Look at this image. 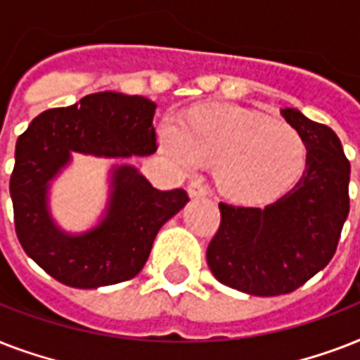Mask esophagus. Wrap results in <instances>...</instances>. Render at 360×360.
Instances as JSON below:
<instances>
[{"label":"esophagus","instance_id":"1","mask_svg":"<svg viewBox=\"0 0 360 360\" xmlns=\"http://www.w3.org/2000/svg\"><path fill=\"white\" fill-rule=\"evenodd\" d=\"M207 194H209L207 186L203 185L202 181H191V185H188V196L203 198V196H207Z\"/></svg>","mask_w":360,"mask_h":360}]
</instances>
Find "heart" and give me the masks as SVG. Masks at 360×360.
I'll return each mask as SVG.
<instances>
[{
  "label": "heart",
  "mask_w": 360,
  "mask_h": 360,
  "mask_svg": "<svg viewBox=\"0 0 360 360\" xmlns=\"http://www.w3.org/2000/svg\"><path fill=\"white\" fill-rule=\"evenodd\" d=\"M158 147L175 168L217 164V186L239 203L269 202L295 185L308 158L307 141L284 121L239 106H202L183 124L166 117Z\"/></svg>",
  "instance_id": "b5f03b06"
}]
</instances>
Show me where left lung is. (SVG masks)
Returning a JSON list of instances; mask_svg holds the SVG:
<instances>
[{
    "instance_id": "obj_1",
    "label": "left lung",
    "mask_w": 360,
    "mask_h": 360,
    "mask_svg": "<svg viewBox=\"0 0 360 360\" xmlns=\"http://www.w3.org/2000/svg\"><path fill=\"white\" fill-rule=\"evenodd\" d=\"M280 114L308 147L301 179L274 203H220V228L207 246L214 278L257 297L291 293L330 262L349 213V160L335 130L295 108Z\"/></svg>"
}]
</instances>
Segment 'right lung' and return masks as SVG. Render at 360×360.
<instances>
[{"label":"right lung","mask_w":360,"mask_h":360,"mask_svg":"<svg viewBox=\"0 0 360 360\" xmlns=\"http://www.w3.org/2000/svg\"><path fill=\"white\" fill-rule=\"evenodd\" d=\"M155 110L146 97L93 93L37 115L16 141L11 175L16 236L25 254L61 284L93 290L134 278L158 230L188 202L183 188L158 191L136 166L115 164L108 203L91 230H61L48 205L52 181L72 153L124 160L157 151Z\"/></svg>","instance_id":"add662e5"}]
</instances>
